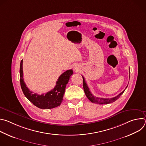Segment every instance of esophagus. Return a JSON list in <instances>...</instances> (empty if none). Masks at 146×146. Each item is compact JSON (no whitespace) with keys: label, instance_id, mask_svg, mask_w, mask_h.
I'll list each match as a JSON object with an SVG mask.
<instances>
[{"label":"esophagus","instance_id":"34e87169","mask_svg":"<svg viewBox=\"0 0 146 146\" xmlns=\"http://www.w3.org/2000/svg\"><path fill=\"white\" fill-rule=\"evenodd\" d=\"M73 69H74V70H76V71H77V70H78V68H77V66H74V67L73 68Z\"/></svg>","mask_w":146,"mask_h":146}]
</instances>
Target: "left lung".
<instances>
[{"label":"left lung","instance_id":"left-lung-1","mask_svg":"<svg viewBox=\"0 0 146 146\" xmlns=\"http://www.w3.org/2000/svg\"><path fill=\"white\" fill-rule=\"evenodd\" d=\"M82 79H83V88H84L85 94H86V96L87 97V98L91 102L94 103L100 104V105H103V104H109V103H113V102H115L116 100H117L120 97V96L123 93L125 90L124 91H123L122 92H121L117 96H116L114 98H103L96 97V96H94L92 94V93L90 91V89H89V88H88V87L87 84V83L85 81V79H84V77H83L82 76ZM127 87L125 88V89L127 88Z\"/></svg>","mask_w":146,"mask_h":146}]
</instances>
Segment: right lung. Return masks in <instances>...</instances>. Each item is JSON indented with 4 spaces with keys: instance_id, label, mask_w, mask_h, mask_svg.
Returning <instances> with one entry per match:
<instances>
[{
    "instance_id": "1",
    "label": "right lung",
    "mask_w": 146,
    "mask_h": 146,
    "mask_svg": "<svg viewBox=\"0 0 146 146\" xmlns=\"http://www.w3.org/2000/svg\"><path fill=\"white\" fill-rule=\"evenodd\" d=\"M23 59L21 61L19 68L20 84L23 92L27 98L36 107L42 109H49L59 106L63 100L66 86L70 76L73 74L72 69L62 73L58 79L55 87L50 91L42 95L34 94L27 87L23 78Z\"/></svg>"
}]
</instances>
